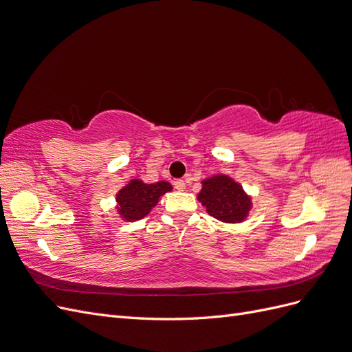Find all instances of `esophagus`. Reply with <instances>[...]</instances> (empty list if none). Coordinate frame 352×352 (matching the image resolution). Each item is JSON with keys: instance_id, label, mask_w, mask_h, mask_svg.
I'll list each match as a JSON object with an SVG mask.
<instances>
[{"instance_id": "obj_1", "label": "esophagus", "mask_w": 352, "mask_h": 352, "mask_svg": "<svg viewBox=\"0 0 352 352\" xmlns=\"http://www.w3.org/2000/svg\"><path fill=\"white\" fill-rule=\"evenodd\" d=\"M174 187H175L178 191H184V190H186L184 179H175V181H174Z\"/></svg>"}]
</instances>
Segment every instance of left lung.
<instances>
[{
	"instance_id": "1",
	"label": "left lung",
	"mask_w": 352,
	"mask_h": 352,
	"mask_svg": "<svg viewBox=\"0 0 352 352\" xmlns=\"http://www.w3.org/2000/svg\"><path fill=\"white\" fill-rule=\"evenodd\" d=\"M199 201L206 212L225 223H241L252 209V200L229 175H213L201 181Z\"/></svg>"
}]
</instances>
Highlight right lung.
<instances>
[{"label":"right lung","instance_id":"obj_1","mask_svg":"<svg viewBox=\"0 0 352 352\" xmlns=\"http://www.w3.org/2000/svg\"><path fill=\"white\" fill-rule=\"evenodd\" d=\"M171 190L173 186L166 181L146 184L142 179H130V183L116 194V209L126 222H136L149 214L164 194Z\"/></svg>","mask_w":352,"mask_h":352}]
</instances>
